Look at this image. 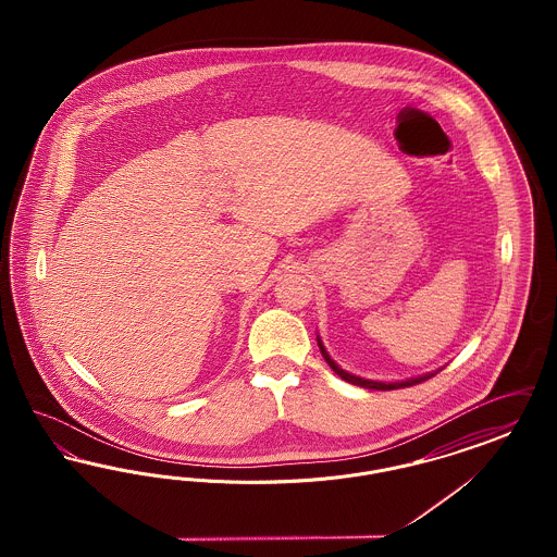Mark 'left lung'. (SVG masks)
I'll use <instances>...</instances> for the list:
<instances>
[{
    "mask_svg": "<svg viewBox=\"0 0 557 557\" xmlns=\"http://www.w3.org/2000/svg\"><path fill=\"white\" fill-rule=\"evenodd\" d=\"M318 345L319 350H321V355H323V359L327 361V366H330L332 370L336 371L345 382H348V384H355V386H361V388H370V391H397V388H407V386H413V384H422V382H425L428 377H432V375H434V373H425V375L411 377V380H405V382H373V380H366V377H359V375H352V373H348V371L341 370V368L332 361V357L327 355V350L323 348L319 338Z\"/></svg>",
    "mask_w": 557,
    "mask_h": 557,
    "instance_id": "1",
    "label": "left lung"
}]
</instances>
